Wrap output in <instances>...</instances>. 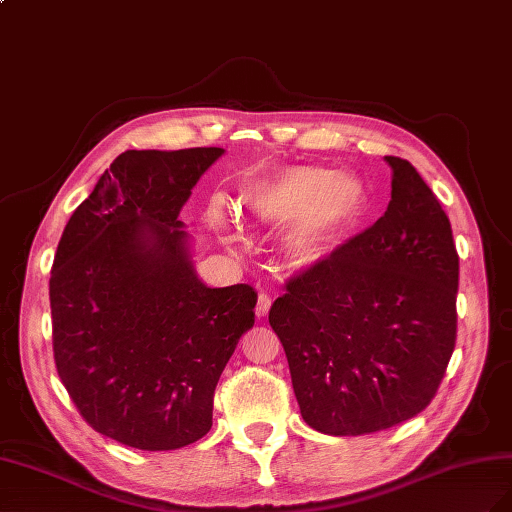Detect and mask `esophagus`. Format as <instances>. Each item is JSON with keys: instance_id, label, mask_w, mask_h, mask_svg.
<instances>
[{"instance_id": "1", "label": "esophagus", "mask_w": 512, "mask_h": 512, "mask_svg": "<svg viewBox=\"0 0 512 512\" xmlns=\"http://www.w3.org/2000/svg\"><path fill=\"white\" fill-rule=\"evenodd\" d=\"M270 306H272L270 296H268V294H259L257 306H255V315H257V317H266L268 311H270Z\"/></svg>"}]
</instances>
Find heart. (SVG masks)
I'll return each mask as SVG.
<instances>
[{"label":"heart","mask_w":512,"mask_h":512,"mask_svg":"<svg viewBox=\"0 0 512 512\" xmlns=\"http://www.w3.org/2000/svg\"><path fill=\"white\" fill-rule=\"evenodd\" d=\"M367 206L362 182L352 173H330L315 165H294L246 184L240 208L266 227H286L283 253L291 268L313 270L332 255ZM212 225L233 236L223 212Z\"/></svg>","instance_id":"1"}]
</instances>
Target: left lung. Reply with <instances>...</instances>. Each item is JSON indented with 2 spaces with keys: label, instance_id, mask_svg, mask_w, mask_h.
Instances as JSON below:
<instances>
[{
  "label": "left lung",
  "instance_id": "1",
  "mask_svg": "<svg viewBox=\"0 0 512 512\" xmlns=\"http://www.w3.org/2000/svg\"><path fill=\"white\" fill-rule=\"evenodd\" d=\"M386 163L384 216L289 279L268 317L304 422L328 435L384 431L420 414L455 349L459 255L450 221L412 163Z\"/></svg>",
  "mask_w": 512,
  "mask_h": 512
}]
</instances>
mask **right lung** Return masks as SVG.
Wrapping results in <instances>:
<instances>
[{"label":"right lung","instance_id":"1","mask_svg":"<svg viewBox=\"0 0 512 512\" xmlns=\"http://www.w3.org/2000/svg\"><path fill=\"white\" fill-rule=\"evenodd\" d=\"M223 154H120L57 244L49 279L57 375L87 425L120 444L175 450L201 440L218 377L255 324V289L203 283L178 221Z\"/></svg>","mask_w":512,"mask_h":512}]
</instances>
